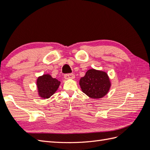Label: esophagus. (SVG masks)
<instances>
[{
	"label": "esophagus",
	"mask_w": 150,
	"mask_h": 150,
	"mask_svg": "<svg viewBox=\"0 0 150 150\" xmlns=\"http://www.w3.org/2000/svg\"><path fill=\"white\" fill-rule=\"evenodd\" d=\"M64 78L66 79H74L75 78V75L74 74L69 73V74H66L64 76Z\"/></svg>",
	"instance_id": "esophagus-1"
}]
</instances>
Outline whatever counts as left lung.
<instances>
[{
  "mask_svg": "<svg viewBox=\"0 0 150 150\" xmlns=\"http://www.w3.org/2000/svg\"><path fill=\"white\" fill-rule=\"evenodd\" d=\"M79 85L83 92L91 98L99 99L108 93L111 83L108 74L105 72L88 70L79 81Z\"/></svg>",
  "mask_w": 150,
  "mask_h": 150,
  "instance_id": "8db88e82",
  "label": "left lung"
}]
</instances>
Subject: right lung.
<instances>
[{"mask_svg":"<svg viewBox=\"0 0 150 150\" xmlns=\"http://www.w3.org/2000/svg\"><path fill=\"white\" fill-rule=\"evenodd\" d=\"M61 82L55 78H52L49 74L40 76L37 80V86L39 96L44 99H47L54 94Z\"/></svg>","mask_w":150,"mask_h":150,"instance_id":"obj_1","label":"right lung"}]
</instances>
